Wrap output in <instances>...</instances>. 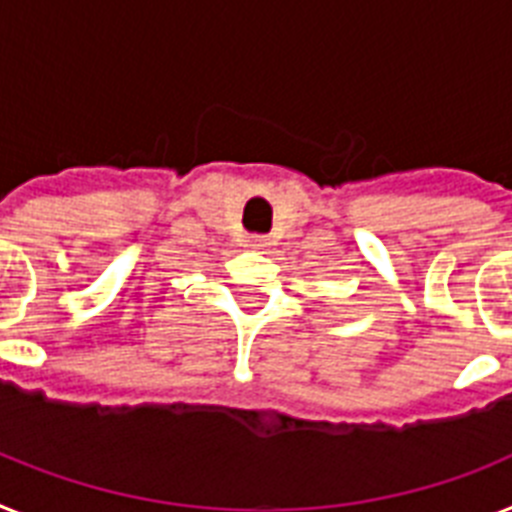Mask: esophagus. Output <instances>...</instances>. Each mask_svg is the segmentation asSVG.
I'll return each mask as SVG.
<instances>
[{
	"label": "esophagus",
	"mask_w": 512,
	"mask_h": 512,
	"mask_svg": "<svg viewBox=\"0 0 512 512\" xmlns=\"http://www.w3.org/2000/svg\"><path fill=\"white\" fill-rule=\"evenodd\" d=\"M251 246H253V248H266V240L259 238V235H253V238H251Z\"/></svg>",
	"instance_id": "obj_1"
}]
</instances>
